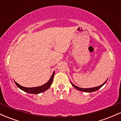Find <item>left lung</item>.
<instances>
[{"mask_svg":"<svg viewBox=\"0 0 121 121\" xmlns=\"http://www.w3.org/2000/svg\"><path fill=\"white\" fill-rule=\"evenodd\" d=\"M107 80L103 84L101 85L100 86H97V87H92V88H81V87H79L78 86H77L74 85L72 84V82H71V84H72V85H73V86L75 87V88L77 89L78 90V91H85V92H93V91H97V90L99 89H100L101 87H102V86H103L104 85L106 82Z\"/></svg>","mask_w":121,"mask_h":121,"instance_id":"obj_1","label":"left lung"}]
</instances>
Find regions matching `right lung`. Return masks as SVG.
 I'll return each mask as SVG.
<instances>
[{
    "label": "right lung",
    "instance_id": "add662e5",
    "mask_svg": "<svg viewBox=\"0 0 121 121\" xmlns=\"http://www.w3.org/2000/svg\"><path fill=\"white\" fill-rule=\"evenodd\" d=\"M55 74V72H53V74L51 76V78L49 79V80L48 81L46 84L43 85L42 86H40L39 87H26L24 86H22L20 85L19 84H18L17 82H15V84L16 85V86L20 88V89H22V91H26V92L29 93L31 94H39L40 93H42L43 91H47L48 89H49V87L51 86V84H52L53 80V76Z\"/></svg>",
    "mask_w": 121,
    "mask_h": 121
}]
</instances>
